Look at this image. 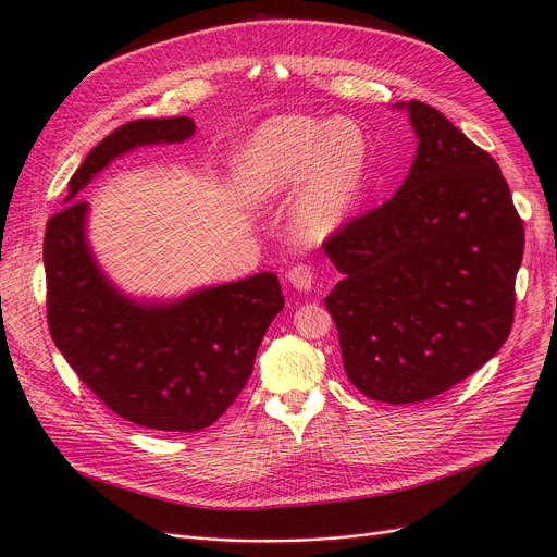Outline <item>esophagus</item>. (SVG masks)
I'll list each match as a JSON object with an SVG mask.
<instances>
[{
  "instance_id": "34e87169",
  "label": "esophagus",
  "mask_w": 557,
  "mask_h": 557,
  "mask_svg": "<svg viewBox=\"0 0 557 557\" xmlns=\"http://www.w3.org/2000/svg\"><path fill=\"white\" fill-rule=\"evenodd\" d=\"M286 280H289V284L294 286L296 292H300V294L310 292L312 286H314V271H312V265H307V263L294 265L292 271L286 273Z\"/></svg>"
}]
</instances>
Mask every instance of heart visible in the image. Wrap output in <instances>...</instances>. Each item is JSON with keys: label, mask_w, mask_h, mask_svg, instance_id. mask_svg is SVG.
Here are the masks:
<instances>
[{"label": "heart", "mask_w": 557, "mask_h": 557, "mask_svg": "<svg viewBox=\"0 0 557 557\" xmlns=\"http://www.w3.org/2000/svg\"><path fill=\"white\" fill-rule=\"evenodd\" d=\"M367 137L356 121L282 114L263 121L236 158L240 197L261 206L289 195L292 232L317 245L354 218L367 181Z\"/></svg>", "instance_id": "obj_1"}]
</instances>
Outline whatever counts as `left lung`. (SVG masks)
Masks as SVG:
<instances>
[{
    "mask_svg": "<svg viewBox=\"0 0 557 557\" xmlns=\"http://www.w3.org/2000/svg\"><path fill=\"white\" fill-rule=\"evenodd\" d=\"M418 137L376 211L325 240L342 273L325 307L346 376L385 404L436 397L491 360L513 321L523 222L486 151L426 102H397Z\"/></svg>",
    "mask_w": 557,
    "mask_h": 557,
    "instance_id": "left-lung-1",
    "label": "left lung"
}]
</instances>
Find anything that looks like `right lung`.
<instances>
[{"mask_svg": "<svg viewBox=\"0 0 557 557\" xmlns=\"http://www.w3.org/2000/svg\"><path fill=\"white\" fill-rule=\"evenodd\" d=\"M190 116L139 119L89 151L44 240L48 323L57 348L91 393L123 420L158 431H199L240 395L268 325L282 312L275 273L201 286L170 300L123 294L87 238L89 203L77 193L139 147L181 144Z\"/></svg>", "mask_w": 557, "mask_h": 557, "instance_id": "add662e5", "label": "right lung"}]
</instances>
